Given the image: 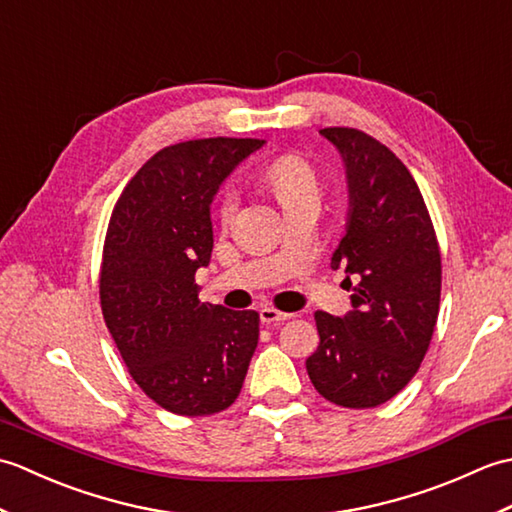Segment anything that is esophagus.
<instances>
[{"label":"esophagus","mask_w":512,"mask_h":512,"mask_svg":"<svg viewBox=\"0 0 512 512\" xmlns=\"http://www.w3.org/2000/svg\"><path fill=\"white\" fill-rule=\"evenodd\" d=\"M292 317H295V314L281 312V310H275V308H262V310H259V319H262V323H281V321H288Z\"/></svg>","instance_id":"esophagus-1"}]
</instances>
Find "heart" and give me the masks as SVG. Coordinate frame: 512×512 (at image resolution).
<instances>
[{
  "mask_svg": "<svg viewBox=\"0 0 512 512\" xmlns=\"http://www.w3.org/2000/svg\"><path fill=\"white\" fill-rule=\"evenodd\" d=\"M266 176L284 204L295 198H301V195L306 193H317V178H314V171L308 162L299 156H281L273 160L266 169ZM235 206H237V191L228 189L220 204V217L224 224L233 217Z\"/></svg>",
  "mask_w": 512,
  "mask_h": 512,
  "instance_id": "heart-1",
  "label": "heart"
}]
</instances>
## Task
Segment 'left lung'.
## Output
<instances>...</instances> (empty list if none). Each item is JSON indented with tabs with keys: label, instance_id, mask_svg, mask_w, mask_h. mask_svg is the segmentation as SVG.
I'll use <instances>...</instances> for the list:
<instances>
[{
	"label": "left lung",
	"instance_id": "obj_1",
	"mask_svg": "<svg viewBox=\"0 0 512 512\" xmlns=\"http://www.w3.org/2000/svg\"><path fill=\"white\" fill-rule=\"evenodd\" d=\"M341 154L345 233L332 268H345L352 310L317 312L314 389L334 405L378 407L418 372L438 321L442 266L436 233L409 169L376 138L350 127L319 132Z\"/></svg>",
	"mask_w": 512,
	"mask_h": 512
}]
</instances>
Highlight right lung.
I'll return each mask as SVG.
<instances>
[{"instance_id": "1", "label": "right lung", "mask_w": 512, "mask_h": 512, "mask_svg": "<svg viewBox=\"0 0 512 512\" xmlns=\"http://www.w3.org/2000/svg\"><path fill=\"white\" fill-rule=\"evenodd\" d=\"M257 138L165 147L129 180L107 226L101 308L129 374L162 409L211 416L242 391L259 341L255 310L198 299L213 250L211 204Z\"/></svg>"}]
</instances>
